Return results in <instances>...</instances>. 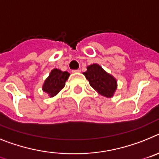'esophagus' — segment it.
I'll return each instance as SVG.
<instances>
[{"label": "esophagus", "mask_w": 159, "mask_h": 159, "mask_svg": "<svg viewBox=\"0 0 159 159\" xmlns=\"http://www.w3.org/2000/svg\"><path fill=\"white\" fill-rule=\"evenodd\" d=\"M80 72H81V70H72V73H73V74H76V73H80Z\"/></svg>", "instance_id": "obj_1"}]
</instances>
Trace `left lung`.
<instances>
[{
	"label": "left lung",
	"mask_w": 159,
	"mask_h": 159,
	"mask_svg": "<svg viewBox=\"0 0 159 159\" xmlns=\"http://www.w3.org/2000/svg\"><path fill=\"white\" fill-rule=\"evenodd\" d=\"M89 85L99 94L106 98H111L115 93L118 84L114 76L108 74L98 64L87 66V70L83 73Z\"/></svg>",
	"instance_id": "obj_1"
}]
</instances>
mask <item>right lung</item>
I'll use <instances>...</instances> for the list:
<instances>
[{"label": "right lung", "mask_w": 159, "mask_h": 159, "mask_svg": "<svg viewBox=\"0 0 159 159\" xmlns=\"http://www.w3.org/2000/svg\"><path fill=\"white\" fill-rule=\"evenodd\" d=\"M70 75L68 72L53 69L51 70L49 77L45 79L42 85V90L48 93L50 98L56 96L65 87L66 81L68 80Z\"/></svg>", "instance_id": "right-lung-1"}]
</instances>
